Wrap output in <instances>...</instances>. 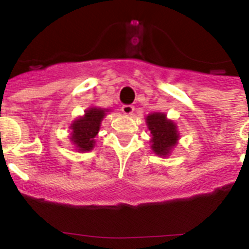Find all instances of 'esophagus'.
I'll list each match as a JSON object with an SVG mask.
<instances>
[{"label":"esophagus","instance_id":"34e87169","mask_svg":"<svg viewBox=\"0 0 249 249\" xmlns=\"http://www.w3.org/2000/svg\"><path fill=\"white\" fill-rule=\"evenodd\" d=\"M134 110H135V108L132 106H130V104H125V106L122 107V111L124 114H126V115H131V114L134 113Z\"/></svg>","mask_w":249,"mask_h":249}]
</instances>
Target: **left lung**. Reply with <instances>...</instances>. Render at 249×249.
Returning a JSON list of instances; mask_svg holds the SVG:
<instances>
[{
	"mask_svg": "<svg viewBox=\"0 0 249 249\" xmlns=\"http://www.w3.org/2000/svg\"><path fill=\"white\" fill-rule=\"evenodd\" d=\"M146 122L152 134V150L160 156H167L178 140L176 124L167 120L166 115L162 113L150 114Z\"/></svg>",
	"mask_w": 249,
	"mask_h": 249,
	"instance_id": "obj_1",
	"label": "left lung"
}]
</instances>
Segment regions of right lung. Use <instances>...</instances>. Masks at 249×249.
<instances>
[{
    "instance_id": "add662e5",
    "label": "right lung",
    "mask_w": 249,
    "mask_h": 249,
    "mask_svg": "<svg viewBox=\"0 0 249 249\" xmlns=\"http://www.w3.org/2000/svg\"><path fill=\"white\" fill-rule=\"evenodd\" d=\"M104 110L90 108L86 111L85 117L80 118L71 125V141L80 151H90L94 146V138L98 134L101 122L104 118Z\"/></svg>"
}]
</instances>
